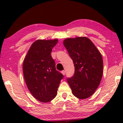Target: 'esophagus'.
Instances as JSON below:
<instances>
[{
	"label": "esophagus",
	"mask_w": 123,
	"mask_h": 123,
	"mask_svg": "<svg viewBox=\"0 0 123 123\" xmlns=\"http://www.w3.org/2000/svg\"><path fill=\"white\" fill-rule=\"evenodd\" d=\"M61 73H62V74H63V75H65V70H62V71L61 72Z\"/></svg>",
	"instance_id": "34e87169"
}]
</instances>
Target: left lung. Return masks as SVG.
I'll list each match as a JSON object with an SVG mask.
<instances>
[{"label": "left lung", "instance_id": "obj_1", "mask_svg": "<svg viewBox=\"0 0 123 123\" xmlns=\"http://www.w3.org/2000/svg\"><path fill=\"white\" fill-rule=\"evenodd\" d=\"M63 45L74 66L73 76L67 78L73 94L79 99L88 98L95 92L102 79V55L86 37L68 38Z\"/></svg>", "mask_w": 123, "mask_h": 123}]
</instances>
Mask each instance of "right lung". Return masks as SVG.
<instances>
[{"instance_id":"add662e5","label":"right lung","mask_w":123,"mask_h":123,"mask_svg":"<svg viewBox=\"0 0 123 123\" xmlns=\"http://www.w3.org/2000/svg\"><path fill=\"white\" fill-rule=\"evenodd\" d=\"M55 40H37L32 44L23 63L25 81L32 95L40 102H48L57 94L63 74L55 69L51 53Z\"/></svg>"}]
</instances>
